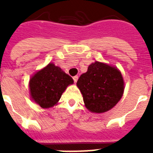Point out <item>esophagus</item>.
Instances as JSON below:
<instances>
[{
  "label": "esophagus",
  "instance_id": "esophagus-1",
  "mask_svg": "<svg viewBox=\"0 0 153 153\" xmlns=\"http://www.w3.org/2000/svg\"><path fill=\"white\" fill-rule=\"evenodd\" d=\"M78 79H79V77H78V75H75V76H74V77H73L74 82V83H76L77 80H78Z\"/></svg>",
  "mask_w": 153,
  "mask_h": 153
}]
</instances>
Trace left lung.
I'll return each mask as SVG.
<instances>
[{
    "label": "left lung",
    "instance_id": "8db88e82",
    "mask_svg": "<svg viewBox=\"0 0 153 153\" xmlns=\"http://www.w3.org/2000/svg\"><path fill=\"white\" fill-rule=\"evenodd\" d=\"M88 109L102 113L117 104L124 93V80L120 72L112 67L96 61L77 81Z\"/></svg>",
    "mask_w": 153,
    "mask_h": 153
}]
</instances>
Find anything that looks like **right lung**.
I'll list each match as a JSON object with an SVG mask.
<instances>
[{
	"mask_svg": "<svg viewBox=\"0 0 153 153\" xmlns=\"http://www.w3.org/2000/svg\"><path fill=\"white\" fill-rule=\"evenodd\" d=\"M73 83L69 74L51 63L31 78L30 94L41 107L49 108L56 104L67 86Z\"/></svg>",
	"mask_w": 153,
	"mask_h": 153,
	"instance_id": "1",
	"label": "right lung"
}]
</instances>
